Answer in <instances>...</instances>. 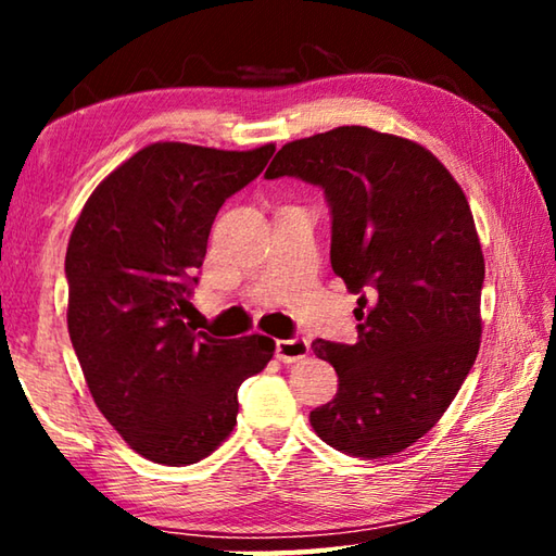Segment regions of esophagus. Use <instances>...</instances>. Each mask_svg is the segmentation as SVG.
I'll return each instance as SVG.
<instances>
[{"label":"esophagus","mask_w":556,"mask_h":556,"mask_svg":"<svg viewBox=\"0 0 556 556\" xmlns=\"http://www.w3.org/2000/svg\"><path fill=\"white\" fill-rule=\"evenodd\" d=\"M308 355L306 338H289V341H277V357L281 363H299Z\"/></svg>","instance_id":"1"}]
</instances>
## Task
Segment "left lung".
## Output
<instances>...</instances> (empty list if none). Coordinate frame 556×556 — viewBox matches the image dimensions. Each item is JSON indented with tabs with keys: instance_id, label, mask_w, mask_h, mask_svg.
Listing matches in <instances>:
<instances>
[{
	"instance_id": "left-lung-1",
	"label": "left lung",
	"mask_w": 556,
	"mask_h": 556,
	"mask_svg": "<svg viewBox=\"0 0 556 556\" xmlns=\"http://www.w3.org/2000/svg\"><path fill=\"white\" fill-rule=\"evenodd\" d=\"M265 176L324 188L331 267L361 296L357 343H312L338 372L312 427L343 454H400L448 409L481 348L485 262L466 195L429 149L361 125L285 144Z\"/></svg>"
}]
</instances>
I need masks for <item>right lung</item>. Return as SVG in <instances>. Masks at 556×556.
Instances as JSON below:
<instances>
[{"mask_svg": "<svg viewBox=\"0 0 556 556\" xmlns=\"http://www.w3.org/2000/svg\"><path fill=\"white\" fill-rule=\"evenodd\" d=\"M271 154L149 144L102 178L71 232V343L98 409L154 464L213 454L238 425L240 384L275 355L267 336L223 341L184 321L215 215Z\"/></svg>", "mask_w": 556, "mask_h": 556, "instance_id": "1", "label": "right lung"}]
</instances>
